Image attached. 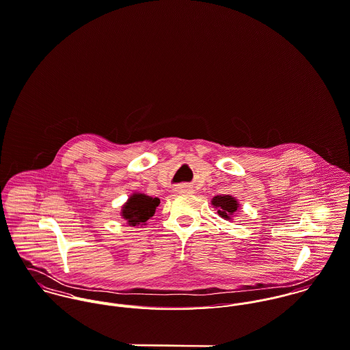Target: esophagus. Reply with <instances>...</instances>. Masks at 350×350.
Returning <instances> with one entry per match:
<instances>
[{"label": "esophagus", "instance_id": "1", "mask_svg": "<svg viewBox=\"0 0 350 350\" xmlns=\"http://www.w3.org/2000/svg\"><path fill=\"white\" fill-rule=\"evenodd\" d=\"M191 186H189V185H179L178 187H176V191L178 193H180V194H189V193H191Z\"/></svg>", "mask_w": 350, "mask_h": 350}]
</instances>
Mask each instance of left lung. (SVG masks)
<instances>
[{
  "mask_svg": "<svg viewBox=\"0 0 350 350\" xmlns=\"http://www.w3.org/2000/svg\"><path fill=\"white\" fill-rule=\"evenodd\" d=\"M211 204L218 208V214L224 219H232V215L237 211L239 208V202L232 196H217L211 200Z\"/></svg>",
  "mask_w": 350,
  "mask_h": 350,
  "instance_id": "1",
  "label": "left lung"
}]
</instances>
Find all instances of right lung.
Here are the masks:
<instances>
[{
	"label": "right lung",
	"mask_w": 350,
	"mask_h": 350,
	"mask_svg": "<svg viewBox=\"0 0 350 350\" xmlns=\"http://www.w3.org/2000/svg\"><path fill=\"white\" fill-rule=\"evenodd\" d=\"M159 203V198H152L142 193H135L122 206L121 215L131 226L146 225L150 217H153Z\"/></svg>",
	"instance_id": "1"
}]
</instances>
